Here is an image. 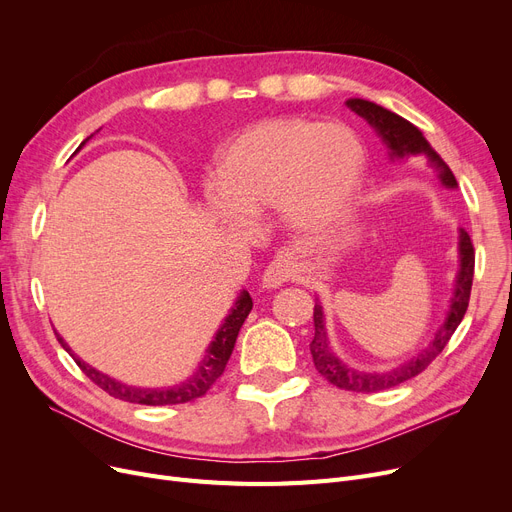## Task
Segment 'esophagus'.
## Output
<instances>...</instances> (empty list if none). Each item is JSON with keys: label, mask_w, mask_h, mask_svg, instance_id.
I'll use <instances>...</instances> for the list:
<instances>
[{"label": "esophagus", "mask_w": 512, "mask_h": 512, "mask_svg": "<svg viewBox=\"0 0 512 512\" xmlns=\"http://www.w3.org/2000/svg\"><path fill=\"white\" fill-rule=\"evenodd\" d=\"M291 275H294V266H291V262L285 256H277L269 266H266V271L262 275V287L275 289L287 283Z\"/></svg>", "instance_id": "esophagus-1"}]
</instances>
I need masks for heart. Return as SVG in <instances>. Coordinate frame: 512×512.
<instances>
[{"label": "heart", "mask_w": 512, "mask_h": 512, "mask_svg": "<svg viewBox=\"0 0 512 512\" xmlns=\"http://www.w3.org/2000/svg\"><path fill=\"white\" fill-rule=\"evenodd\" d=\"M362 170L364 148L348 127L275 116L223 145L210 200L248 216L279 206L291 227L321 229L344 212Z\"/></svg>", "instance_id": "1"}]
</instances>
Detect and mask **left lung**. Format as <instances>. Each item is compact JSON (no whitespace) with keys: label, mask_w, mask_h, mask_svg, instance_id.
<instances>
[{"label":"left lung","mask_w":512,"mask_h":512,"mask_svg":"<svg viewBox=\"0 0 512 512\" xmlns=\"http://www.w3.org/2000/svg\"><path fill=\"white\" fill-rule=\"evenodd\" d=\"M348 106L354 112H358L360 116L367 118L369 123L379 131V135L389 145V150H392V156L404 158L408 154L410 156L425 154L431 160L433 168L437 170V177H440V181L446 187L458 185L450 166L429 148V143L425 141L423 133L415 125H410L408 120H404L402 116L389 112L373 102H367V100H350ZM473 275H475V248H473V241H471L469 233L462 229L460 231V271L456 277L454 296H452V304H450L444 325L440 327V331L435 333V339L423 354L400 364L398 369L387 371V373L354 371L348 367L346 362L339 360L331 352L329 342H327L323 308H321V304H314V314H312L314 316V337L310 344V354H312L316 371H319L335 387L346 389V392H358V394L381 392V389L396 387L412 377H417L419 373H423L429 367V364L437 356L442 354V350L450 342V337L454 335L456 327L460 325L462 316H465V312L469 308V298H471Z\"/></svg>","instance_id":"obj_1"}]
</instances>
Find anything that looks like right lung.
<instances>
[{
    "mask_svg": "<svg viewBox=\"0 0 512 512\" xmlns=\"http://www.w3.org/2000/svg\"><path fill=\"white\" fill-rule=\"evenodd\" d=\"M250 310H252V298H250L248 291H241V296L237 298L235 306L231 308V314L227 316L223 327L218 329L214 342L206 350V356L200 364L198 373L193 375L191 379H187L185 383H181L177 387H170V389H141V387H131V385H125V383H118V381L110 379L108 375H102L100 371L87 367V364L83 360H79L77 356H72V358H75V362L79 364V369L97 387L104 389L106 394H110L112 398L125 400V402H131V404H145V406H170V404L193 402V400L202 398L208 392V389L216 383V379L225 373V367H227L231 352L235 348L237 333H239L243 321L248 319ZM56 337H58V342L66 348L64 339L58 333H56Z\"/></svg>",
    "mask_w": 512,
    "mask_h": 512,
    "instance_id": "add662e5",
    "label": "right lung"
}]
</instances>
